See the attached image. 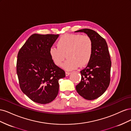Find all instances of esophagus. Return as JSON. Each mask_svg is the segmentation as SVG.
Masks as SVG:
<instances>
[{
  "label": "esophagus",
  "mask_w": 131,
  "mask_h": 131,
  "mask_svg": "<svg viewBox=\"0 0 131 131\" xmlns=\"http://www.w3.org/2000/svg\"><path fill=\"white\" fill-rule=\"evenodd\" d=\"M70 74V72H66V77H68V75H69V74Z\"/></svg>",
  "instance_id": "1"
}]
</instances>
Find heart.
<instances>
[{
    "mask_svg": "<svg viewBox=\"0 0 131 131\" xmlns=\"http://www.w3.org/2000/svg\"><path fill=\"white\" fill-rule=\"evenodd\" d=\"M57 46L50 47V57L55 65L61 67L67 57L68 59L63 66L67 70L84 67L92 58L93 42L89 35L64 34L58 39Z\"/></svg>",
    "mask_w": 131,
    "mask_h": 131,
    "instance_id": "heart-1",
    "label": "heart"
}]
</instances>
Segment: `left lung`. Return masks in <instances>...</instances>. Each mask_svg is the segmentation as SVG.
I'll return each instance as SVG.
<instances>
[{
	"instance_id": "8db88e82",
	"label": "left lung",
	"mask_w": 131,
	"mask_h": 131,
	"mask_svg": "<svg viewBox=\"0 0 131 131\" xmlns=\"http://www.w3.org/2000/svg\"><path fill=\"white\" fill-rule=\"evenodd\" d=\"M75 32H84L92 39L93 51L88 66L80 71L81 80L76 86L77 92L87 100L100 97L108 89L110 81L112 62L105 39L96 31L82 29Z\"/></svg>"
}]
</instances>
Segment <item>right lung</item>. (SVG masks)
<instances>
[{"label":"right lung","mask_w":131,"mask_h":131,"mask_svg":"<svg viewBox=\"0 0 131 131\" xmlns=\"http://www.w3.org/2000/svg\"><path fill=\"white\" fill-rule=\"evenodd\" d=\"M59 35L34 34L19 50L16 65L19 84L22 92L39 104L49 103L57 97L58 80L65 72L55 65L49 50Z\"/></svg>","instance_id":"right-lung-1"}]
</instances>
